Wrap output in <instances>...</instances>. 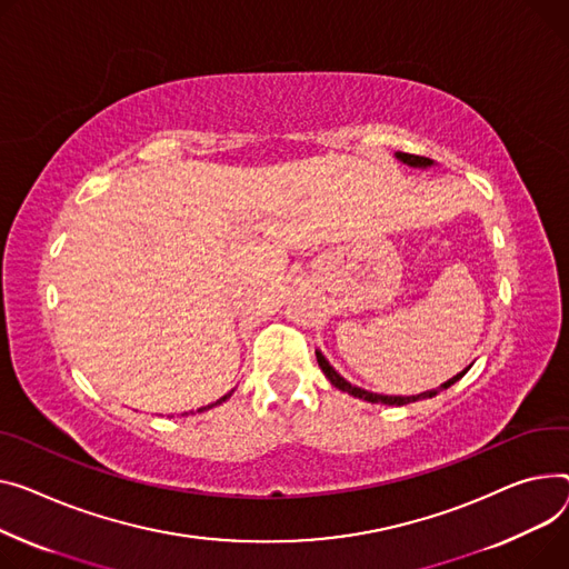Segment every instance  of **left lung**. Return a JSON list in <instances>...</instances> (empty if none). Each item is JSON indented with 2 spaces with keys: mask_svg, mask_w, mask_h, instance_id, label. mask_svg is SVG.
<instances>
[{
  "mask_svg": "<svg viewBox=\"0 0 569 569\" xmlns=\"http://www.w3.org/2000/svg\"><path fill=\"white\" fill-rule=\"evenodd\" d=\"M396 158L398 160H402L405 164H409V167H430L432 164V160L430 158H421V156H411V153H396ZM316 357H318V366L322 368V372L327 375V380L336 387V389H340V391H348L350 396H355V398H361V400H368V402H382V405H407V402H413V400H423V398H432V396H437V391H426V393H419V396H380V393H370V391H363V389H359V387H352L348 380H343V377H340L331 366H329V361L320 355V352H316ZM469 370V368H467ZM467 370H462L460 375H456L452 377V380H448V382H443L441 387H439V391L441 389H448L450 385H456L460 377H465L467 375Z\"/></svg>",
  "mask_w": 569,
  "mask_h": 569,
  "instance_id": "8db88e82",
  "label": "left lung"
}]
</instances>
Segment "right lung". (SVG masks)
Instances as JSON below:
<instances>
[{"instance_id":"add662e5","label":"right lung","mask_w":569,"mask_h":569,"mask_svg":"<svg viewBox=\"0 0 569 569\" xmlns=\"http://www.w3.org/2000/svg\"><path fill=\"white\" fill-rule=\"evenodd\" d=\"M226 398H231V393H226V396H223V398H219V400H217V402H214V405H219V402H223V400H226Z\"/></svg>"}]
</instances>
